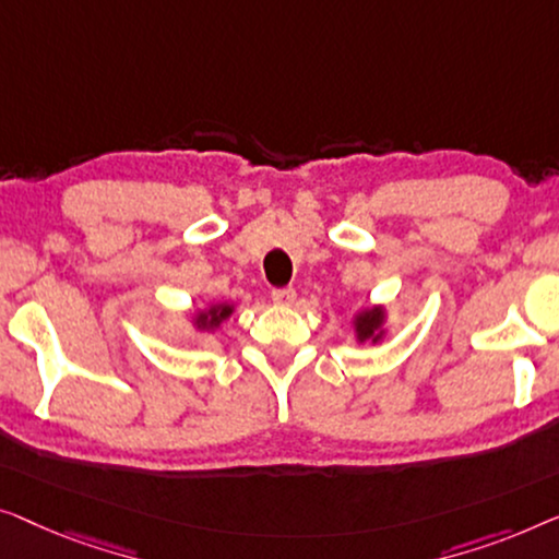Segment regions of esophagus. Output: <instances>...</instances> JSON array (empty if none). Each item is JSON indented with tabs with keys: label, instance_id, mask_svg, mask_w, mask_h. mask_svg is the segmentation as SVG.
Segmentation results:
<instances>
[{
	"label": "esophagus",
	"instance_id": "1",
	"mask_svg": "<svg viewBox=\"0 0 559 559\" xmlns=\"http://www.w3.org/2000/svg\"><path fill=\"white\" fill-rule=\"evenodd\" d=\"M273 301H276L278 306H290L296 301V290L294 288H273L271 294Z\"/></svg>",
	"mask_w": 559,
	"mask_h": 559
}]
</instances>
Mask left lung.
I'll return each instance as SVG.
<instances>
[{
    "instance_id": "left-lung-1",
    "label": "left lung",
    "mask_w": 559,
    "mask_h": 559,
    "mask_svg": "<svg viewBox=\"0 0 559 559\" xmlns=\"http://www.w3.org/2000/svg\"><path fill=\"white\" fill-rule=\"evenodd\" d=\"M352 332H355V342L357 344H380L384 336H388V306L384 304H374V306H365L357 313H352L349 319Z\"/></svg>"
}]
</instances>
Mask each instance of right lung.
I'll use <instances>...</instances> for the list:
<instances>
[{"label":"right lung","instance_id":"1","mask_svg":"<svg viewBox=\"0 0 559 559\" xmlns=\"http://www.w3.org/2000/svg\"><path fill=\"white\" fill-rule=\"evenodd\" d=\"M235 313V304L230 301H212L207 306H202L190 317V324L198 334H210V332H217L219 326L225 324L227 319H230Z\"/></svg>","mask_w":559,"mask_h":559}]
</instances>
